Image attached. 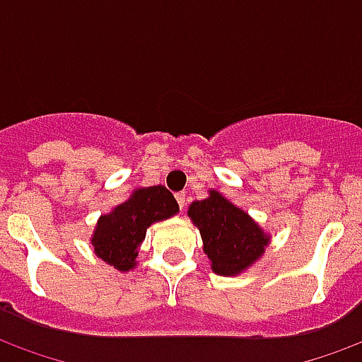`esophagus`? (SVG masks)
Instances as JSON below:
<instances>
[{"label": "esophagus", "instance_id": "1", "mask_svg": "<svg viewBox=\"0 0 362 362\" xmlns=\"http://www.w3.org/2000/svg\"><path fill=\"white\" fill-rule=\"evenodd\" d=\"M176 202L180 205V209H184V207H186V194H184V192H182V194H176Z\"/></svg>", "mask_w": 362, "mask_h": 362}]
</instances>
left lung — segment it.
Wrapping results in <instances>:
<instances>
[{
	"label": "left lung",
	"mask_w": 362,
	"mask_h": 362,
	"mask_svg": "<svg viewBox=\"0 0 362 362\" xmlns=\"http://www.w3.org/2000/svg\"><path fill=\"white\" fill-rule=\"evenodd\" d=\"M188 217L202 235L204 254L213 273L223 277L246 272L266 254L272 243L269 233L217 189H209L205 199L192 202Z\"/></svg>",
	"instance_id": "8db88e82"
}]
</instances>
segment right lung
<instances>
[{
	"label": "right lung",
	"mask_w": 362,
	"mask_h": 362,
	"mask_svg": "<svg viewBox=\"0 0 362 362\" xmlns=\"http://www.w3.org/2000/svg\"><path fill=\"white\" fill-rule=\"evenodd\" d=\"M178 211L180 207L165 186L135 188L126 202L98 217L90 246L108 266L129 272L137 266V254L147 228L153 223L170 219Z\"/></svg>",
	"instance_id": "1"
}]
</instances>
